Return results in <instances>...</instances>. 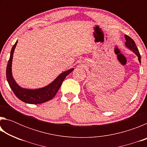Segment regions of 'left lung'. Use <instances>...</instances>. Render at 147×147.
Here are the masks:
<instances>
[{
    "label": "left lung",
    "instance_id": "8db88e82",
    "mask_svg": "<svg viewBox=\"0 0 147 147\" xmlns=\"http://www.w3.org/2000/svg\"><path fill=\"white\" fill-rule=\"evenodd\" d=\"M124 38H125V39H126V42H125L126 47L130 50H131V51H132L133 53H134L136 54V56L138 57V60L139 61V63H141V55L140 54H139L138 47H136L135 42H134V41L130 38V37H129L128 36H127V35H125V36H124Z\"/></svg>",
    "mask_w": 147,
    "mask_h": 147
}]
</instances>
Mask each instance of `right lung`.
I'll use <instances>...</instances> for the list:
<instances>
[{"mask_svg":"<svg viewBox=\"0 0 147 147\" xmlns=\"http://www.w3.org/2000/svg\"><path fill=\"white\" fill-rule=\"evenodd\" d=\"M17 41L14 45L12 47L10 53V56L8 62L6 67V78L7 81L10 86L14 94L21 101L27 104H41L45 102L51 100L56 95L57 92L59 90V88L65 77L70 74L74 70L73 68L69 69L61 73L48 86H45L42 88L39 89H26L20 87L17 82L15 81L11 72V64L13 59V53L17 44Z\"/></svg>","mask_w":147,"mask_h":147,"instance_id":"add662e5","label":"right lung"}]
</instances>
